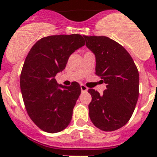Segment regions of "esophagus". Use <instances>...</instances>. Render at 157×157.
Here are the masks:
<instances>
[{"instance_id":"obj_1","label":"esophagus","mask_w":157,"mask_h":157,"mask_svg":"<svg viewBox=\"0 0 157 157\" xmlns=\"http://www.w3.org/2000/svg\"><path fill=\"white\" fill-rule=\"evenodd\" d=\"M80 89H81V92H85L88 91V88H87L86 86L83 85V84H81V85H80Z\"/></svg>"}]
</instances>
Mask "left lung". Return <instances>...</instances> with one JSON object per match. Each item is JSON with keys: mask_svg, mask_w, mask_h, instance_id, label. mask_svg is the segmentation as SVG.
I'll return each instance as SVG.
<instances>
[{"mask_svg": "<svg viewBox=\"0 0 157 157\" xmlns=\"http://www.w3.org/2000/svg\"><path fill=\"white\" fill-rule=\"evenodd\" d=\"M86 46L95 57V74L107 84L102 95L88 89L89 117L94 126L114 131L131 118L139 95V73L127 50L106 36H86Z\"/></svg>", "mask_w": 157, "mask_h": 157, "instance_id": "1", "label": "left lung"}]
</instances>
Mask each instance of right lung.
Returning <instances> with one entry per match:
<instances>
[{
	"label": "right lung",
	"mask_w": 157,
	"mask_h": 157,
	"mask_svg": "<svg viewBox=\"0 0 157 157\" xmlns=\"http://www.w3.org/2000/svg\"><path fill=\"white\" fill-rule=\"evenodd\" d=\"M83 46L80 35H50L36 42L26 58L20 75L22 96L29 117L43 131L58 133L70 123L80 84H58L54 77Z\"/></svg>",
	"instance_id": "add662e5"
}]
</instances>
